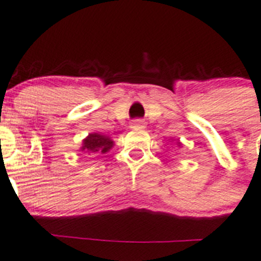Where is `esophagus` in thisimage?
<instances>
[{"label":"esophagus","mask_w":261,"mask_h":261,"mask_svg":"<svg viewBox=\"0 0 261 261\" xmlns=\"http://www.w3.org/2000/svg\"><path fill=\"white\" fill-rule=\"evenodd\" d=\"M146 123L142 120V119H135V120L130 121V126L132 128H145Z\"/></svg>","instance_id":"obj_1"}]
</instances>
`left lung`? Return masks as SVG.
Returning <instances> with one entry per match:
<instances>
[{"label": "left lung", "mask_w": 261, "mask_h": 261, "mask_svg": "<svg viewBox=\"0 0 261 261\" xmlns=\"http://www.w3.org/2000/svg\"><path fill=\"white\" fill-rule=\"evenodd\" d=\"M176 143H177V146H178V147H181V145H182V143H181L180 141H177V142H176Z\"/></svg>", "instance_id": "left-lung-1"}]
</instances>
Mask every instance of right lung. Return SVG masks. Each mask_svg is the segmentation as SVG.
Instances as JSON below:
<instances>
[{
	"instance_id": "right-lung-1",
	"label": "right lung",
	"mask_w": 261,
	"mask_h": 261,
	"mask_svg": "<svg viewBox=\"0 0 261 261\" xmlns=\"http://www.w3.org/2000/svg\"><path fill=\"white\" fill-rule=\"evenodd\" d=\"M114 141L109 136L101 135V133H90L83 140L80 151L85 155H97L106 154L114 147Z\"/></svg>"
}]
</instances>
